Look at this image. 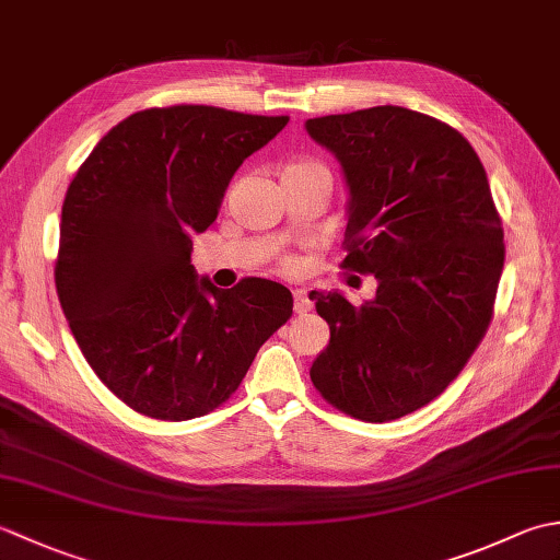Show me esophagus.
<instances>
[{
  "label": "esophagus",
  "mask_w": 560,
  "mask_h": 560,
  "mask_svg": "<svg viewBox=\"0 0 560 560\" xmlns=\"http://www.w3.org/2000/svg\"><path fill=\"white\" fill-rule=\"evenodd\" d=\"M293 311L299 315H305V313L313 311V301H311V295H307L305 289L293 291Z\"/></svg>",
  "instance_id": "obj_1"
}]
</instances>
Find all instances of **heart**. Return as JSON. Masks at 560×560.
<instances>
[{
	"mask_svg": "<svg viewBox=\"0 0 560 560\" xmlns=\"http://www.w3.org/2000/svg\"><path fill=\"white\" fill-rule=\"evenodd\" d=\"M307 168H323V165L315 163V161H295L291 163L287 171H307Z\"/></svg>",
	"mask_w": 560,
	"mask_h": 560,
	"instance_id": "b5f03b06",
	"label": "heart"
}]
</instances>
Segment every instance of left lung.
I'll return each mask as SVG.
<instances>
[{"mask_svg":"<svg viewBox=\"0 0 560 560\" xmlns=\"http://www.w3.org/2000/svg\"><path fill=\"white\" fill-rule=\"evenodd\" d=\"M305 129L347 180L343 267L377 279L361 307L311 293L329 325L311 380L353 419L395 421L459 375L491 323L505 245L489 177L457 129L399 105Z\"/></svg>","mask_w":560,"mask_h":560,"instance_id":"obj_1","label":"left lung"}]
</instances>
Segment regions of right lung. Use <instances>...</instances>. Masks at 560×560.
<instances>
[{"label": "right lung", "mask_w": 560, "mask_h": 560, "mask_svg": "<svg viewBox=\"0 0 560 560\" xmlns=\"http://www.w3.org/2000/svg\"><path fill=\"white\" fill-rule=\"evenodd\" d=\"M289 117L211 105L129 115L71 180L57 295L83 359L127 407L161 421L213 411L293 313L277 281L223 291L189 265L231 177Z\"/></svg>", "instance_id": "1"}]
</instances>
